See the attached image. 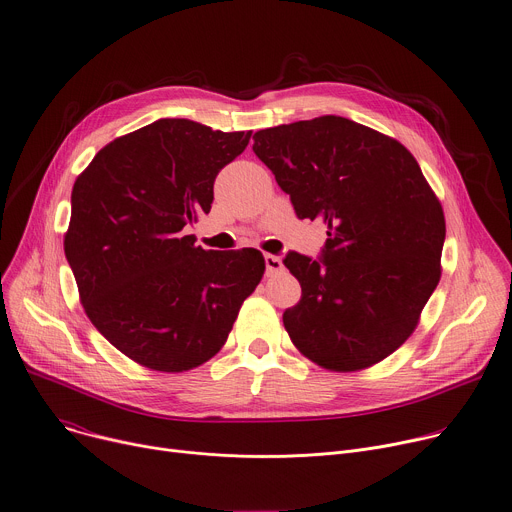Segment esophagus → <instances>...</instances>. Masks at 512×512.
Returning a JSON list of instances; mask_svg holds the SVG:
<instances>
[{
  "label": "esophagus",
  "instance_id": "1",
  "mask_svg": "<svg viewBox=\"0 0 512 512\" xmlns=\"http://www.w3.org/2000/svg\"><path fill=\"white\" fill-rule=\"evenodd\" d=\"M265 267H267V275H273V273H277V271H282L284 269V263H282V259L277 257V255H265Z\"/></svg>",
  "mask_w": 512,
  "mask_h": 512
}]
</instances>
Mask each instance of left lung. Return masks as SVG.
Wrapping results in <instances>:
<instances>
[{
    "label": "left lung",
    "instance_id": "obj_1",
    "mask_svg": "<svg viewBox=\"0 0 512 512\" xmlns=\"http://www.w3.org/2000/svg\"><path fill=\"white\" fill-rule=\"evenodd\" d=\"M253 141L298 218L329 235L318 261L284 259L302 288L284 312L292 343L331 371L386 359L441 277L445 216L421 167L396 138L341 116L265 128Z\"/></svg>",
    "mask_w": 512,
    "mask_h": 512
}]
</instances>
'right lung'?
Returning a JSON list of instances; mask_svg holds the SVG:
<instances>
[{
    "mask_svg": "<svg viewBox=\"0 0 512 512\" xmlns=\"http://www.w3.org/2000/svg\"><path fill=\"white\" fill-rule=\"evenodd\" d=\"M249 138L161 118L106 145L75 179L65 257L79 300L138 365L179 374L206 363L261 282V251H206L185 235Z\"/></svg>",
    "mask_w": 512,
    "mask_h": 512,
    "instance_id": "1",
    "label": "right lung"
}]
</instances>
